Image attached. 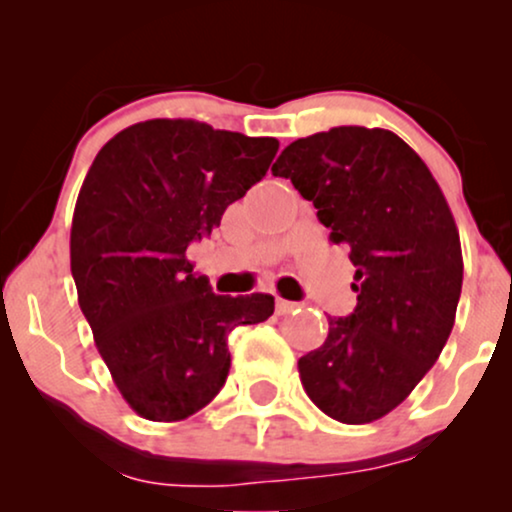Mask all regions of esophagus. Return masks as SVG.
Returning <instances> with one entry per match:
<instances>
[{
	"instance_id": "1",
	"label": "esophagus",
	"mask_w": 512,
	"mask_h": 512,
	"mask_svg": "<svg viewBox=\"0 0 512 512\" xmlns=\"http://www.w3.org/2000/svg\"><path fill=\"white\" fill-rule=\"evenodd\" d=\"M296 308H298V303L284 301V298H276V313H279V315H289Z\"/></svg>"
}]
</instances>
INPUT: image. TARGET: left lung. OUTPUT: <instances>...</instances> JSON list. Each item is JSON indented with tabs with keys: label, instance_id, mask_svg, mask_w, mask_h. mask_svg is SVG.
<instances>
[{
	"label": "left lung",
	"instance_id": "left-lung-1",
	"mask_svg": "<svg viewBox=\"0 0 512 512\" xmlns=\"http://www.w3.org/2000/svg\"><path fill=\"white\" fill-rule=\"evenodd\" d=\"M272 173L313 202L356 267L354 313L330 317L325 344L298 361L305 392L342 424L383 419L433 368L455 325L462 248L448 202L419 154L380 127L296 139Z\"/></svg>",
	"mask_w": 512,
	"mask_h": 512
}]
</instances>
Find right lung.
Wrapping results in <instances>:
<instances>
[{"label":"right lung","mask_w":512,"mask_h":512,"mask_svg":"<svg viewBox=\"0 0 512 512\" xmlns=\"http://www.w3.org/2000/svg\"><path fill=\"white\" fill-rule=\"evenodd\" d=\"M274 137L197 120L122 129L88 168L72 219V276L98 354L125 402L173 424L219 395L228 334L274 313L269 293L216 296L187 245L267 175Z\"/></svg>","instance_id":"1"}]
</instances>
